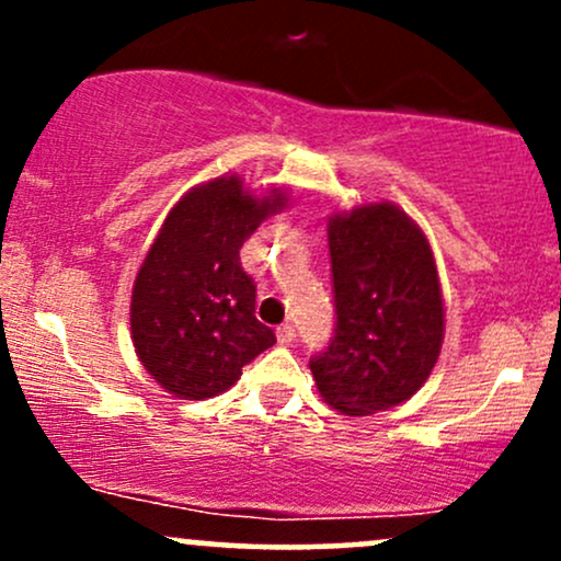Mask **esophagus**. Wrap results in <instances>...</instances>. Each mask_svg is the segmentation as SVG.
Segmentation results:
<instances>
[{
	"label": "esophagus",
	"mask_w": 561,
	"mask_h": 561,
	"mask_svg": "<svg viewBox=\"0 0 561 561\" xmlns=\"http://www.w3.org/2000/svg\"><path fill=\"white\" fill-rule=\"evenodd\" d=\"M276 340H279V345H289L295 340V327L293 324H282L279 330H276Z\"/></svg>",
	"instance_id": "obj_1"
}]
</instances>
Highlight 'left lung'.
<instances>
[{
    "mask_svg": "<svg viewBox=\"0 0 561 561\" xmlns=\"http://www.w3.org/2000/svg\"><path fill=\"white\" fill-rule=\"evenodd\" d=\"M334 337L311 358L319 396L347 416L388 411L427 382L446 311L433 248L392 203L330 216Z\"/></svg>",
    "mask_w": 561,
    "mask_h": 561,
    "instance_id": "left-lung-1",
    "label": "left lung"
}]
</instances>
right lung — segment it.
Instances as JSON below:
<instances>
[{
  "label": "right lung",
  "instance_id": "add662e5",
  "mask_svg": "<svg viewBox=\"0 0 561 561\" xmlns=\"http://www.w3.org/2000/svg\"><path fill=\"white\" fill-rule=\"evenodd\" d=\"M285 205L282 190L255 197L240 176H218L192 186L165 216L131 293L134 347L160 388L184 401L214 398L276 343L255 319L240 248Z\"/></svg>",
  "mask_w": 561,
  "mask_h": 561
}]
</instances>
